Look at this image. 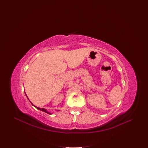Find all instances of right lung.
Masks as SVG:
<instances>
[{"mask_svg": "<svg viewBox=\"0 0 148 148\" xmlns=\"http://www.w3.org/2000/svg\"><path fill=\"white\" fill-rule=\"evenodd\" d=\"M26 94V93H25ZM27 96V95H26ZM32 103V102H31ZM33 106H34V105L33 104V103H32ZM35 107V106H34ZM37 109H38V110H41V111H43V112H46V113H47V114H51L52 113H50V112H48L47 111V110H46V109H45V108H38V107H35ZM58 111H59V110H58Z\"/></svg>", "mask_w": 148, "mask_h": 148, "instance_id": "add662e5", "label": "right lung"}]
</instances>
